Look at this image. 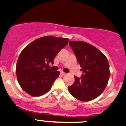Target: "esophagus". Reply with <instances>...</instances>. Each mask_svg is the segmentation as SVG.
Masks as SVG:
<instances>
[{"instance_id":"esophagus-1","label":"esophagus","mask_w":126,"mask_h":126,"mask_svg":"<svg viewBox=\"0 0 126 126\" xmlns=\"http://www.w3.org/2000/svg\"><path fill=\"white\" fill-rule=\"evenodd\" d=\"M60 74H61L62 76H65V75H66V73H65L62 72H62H60Z\"/></svg>"}]
</instances>
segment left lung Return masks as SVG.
Listing matches in <instances>:
<instances>
[{"mask_svg": "<svg viewBox=\"0 0 126 126\" xmlns=\"http://www.w3.org/2000/svg\"><path fill=\"white\" fill-rule=\"evenodd\" d=\"M82 71L81 77L74 76L75 81L68 87L71 95L81 101L96 98L107 86L109 79V64L106 57L95 47L82 41H70Z\"/></svg>", "mask_w": 126, "mask_h": 126, "instance_id": "1", "label": "left lung"}]
</instances>
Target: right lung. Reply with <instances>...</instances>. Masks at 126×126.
<instances>
[{
	"mask_svg": "<svg viewBox=\"0 0 126 126\" xmlns=\"http://www.w3.org/2000/svg\"><path fill=\"white\" fill-rule=\"evenodd\" d=\"M67 38L46 36L36 39L27 46L19 56L16 65L17 80L23 90L33 96L48 92L59 75L47 68L60 50L66 47Z\"/></svg>",
	"mask_w": 126,
	"mask_h": 126,
	"instance_id": "add662e5",
	"label": "right lung"
}]
</instances>
